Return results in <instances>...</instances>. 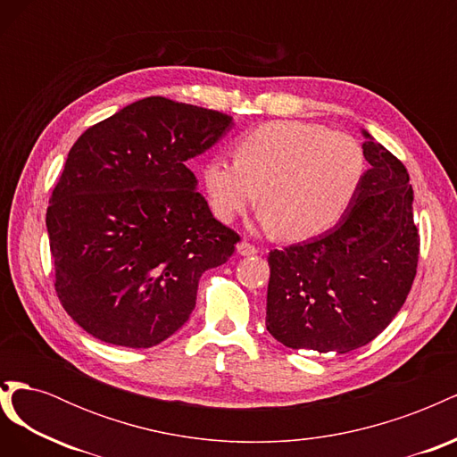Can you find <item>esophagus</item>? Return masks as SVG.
<instances>
[{"mask_svg": "<svg viewBox=\"0 0 457 457\" xmlns=\"http://www.w3.org/2000/svg\"><path fill=\"white\" fill-rule=\"evenodd\" d=\"M237 252H238L240 255H253V253H257V247H255L253 244H250V242L242 240V242H238V245H237Z\"/></svg>", "mask_w": 457, "mask_h": 457, "instance_id": "esophagus-1", "label": "esophagus"}]
</instances>
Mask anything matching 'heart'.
I'll return each mask as SVG.
<instances>
[{"instance_id":"b5f03b06","label":"heart","mask_w":457,"mask_h":457,"mask_svg":"<svg viewBox=\"0 0 457 457\" xmlns=\"http://www.w3.org/2000/svg\"><path fill=\"white\" fill-rule=\"evenodd\" d=\"M366 175L364 150L354 137L318 123L270 121L245 133L237 160L210 158L204 185L223 223L255 204L261 223L286 240H307L336 227L351 210Z\"/></svg>"}]
</instances>
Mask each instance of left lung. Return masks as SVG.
Wrapping results in <instances>:
<instances>
[{"label": "left lung", "mask_w": 457, "mask_h": 457, "mask_svg": "<svg viewBox=\"0 0 457 457\" xmlns=\"http://www.w3.org/2000/svg\"><path fill=\"white\" fill-rule=\"evenodd\" d=\"M370 170L351 210L324 237L269 253L267 329L289 349L349 353L391 324L420 257L410 175L364 131Z\"/></svg>", "instance_id": "left-lung-1"}]
</instances>
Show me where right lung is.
<instances>
[{
  "label": "right lung",
  "instance_id": "right-lung-1",
  "mask_svg": "<svg viewBox=\"0 0 457 457\" xmlns=\"http://www.w3.org/2000/svg\"><path fill=\"white\" fill-rule=\"evenodd\" d=\"M230 126L217 110L146 96L79 135L46 223L54 292L87 334L148 349L188 320L200 276L240 237L212 215L185 162Z\"/></svg>",
  "mask_w": 457,
  "mask_h": 457
}]
</instances>
